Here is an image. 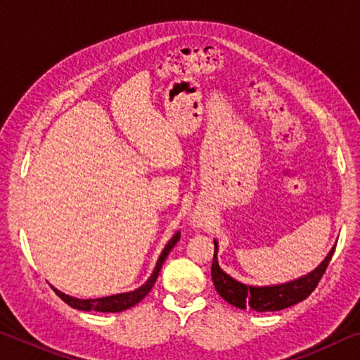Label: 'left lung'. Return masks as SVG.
<instances>
[{"mask_svg":"<svg viewBox=\"0 0 360 360\" xmlns=\"http://www.w3.org/2000/svg\"><path fill=\"white\" fill-rule=\"evenodd\" d=\"M337 246V245H335ZM335 246L328 251L326 259L309 271L308 275H303L297 279H292L288 283L271 284V285H251L231 278L229 273H225L217 262L219 243L214 240V257H212L211 276L217 294L225 302H229L233 307L240 309L251 308L254 311H279V309L289 308L292 304L302 302L316 289V285L321 281L326 268L330 262L335 252Z\"/></svg>","mask_w":360,"mask_h":360,"instance_id":"left-lung-1","label":"left lung"}]
</instances>
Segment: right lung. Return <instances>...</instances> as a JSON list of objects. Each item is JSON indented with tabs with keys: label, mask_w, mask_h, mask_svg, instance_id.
I'll return each mask as SVG.
<instances>
[{
	"label": "right lung",
	"mask_w": 360,
	"mask_h": 360,
	"mask_svg": "<svg viewBox=\"0 0 360 360\" xmlns=\"http://www.w3.org/2000/svg\"><path fill=\"white\" fill-rule=\"evenodd\" d=\"M181 238V231H176V233L172 236V240L167 243L165 249H163L160 257H158L154 271L149 276L148 281H146L141 288H138L131 292H122V294H114V295H108V297H101V298H76L71 297L68 294H63L58 289L53 288L56 294L62 298L65 303H68L70 307L76 308V309H82V311H101V313H119V311H125L131 307H135L136 303H139L143 298L149 294L152 285L155 284V279L160 273V268L163 265V262L168 257V254L172 249L174 248L176 243Z\"/></svg>",
	"instance_id": "1"
}]
</instances>
